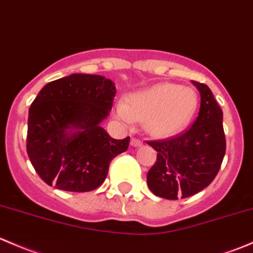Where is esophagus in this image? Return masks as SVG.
Wrapping results in <instances>:
<instances>
[{
	"label": "esophagus",
	"mask_w": 253,
	"mask_h": 253,
	"mask_svg": "<svg viewBox=\"0 0 253 253\" xmlns=\"http://www.w3.org/2000/svg\"><path fill=\"white\" fill-rule=\"evenodd\" d=\"M131 145L134 148H139L143 145V142L140 139H137V138H131Z\"/></svg>",
	"instance_id": "esophagus-1"
}]
</instances>
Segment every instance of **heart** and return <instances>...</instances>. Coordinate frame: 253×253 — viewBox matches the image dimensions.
<instances>
[{"mask_svg":"<svg viewBox=\"0 0 253 253\" xmlns=\"http://www.w3.org/2000/svg\"><path fill=\"white\" fill-rule=\"evenodd\" d=\"M198 103V94L189 87L158 84L131 93L126 102L118 103L116 114L127 125L143 122L145 131L154 137H169L190 124Z\"/></svg>","mask_w":253,"mask_h":253,"instance_id":"obj_1","label":"heart"}]
</instances>
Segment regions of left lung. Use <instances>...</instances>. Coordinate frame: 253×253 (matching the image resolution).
<instances>
[{
  "instance_id": "obj_1",
  "label": "left lung",
  "mask_w": 253,
  "mask_h": 253,
  "mask_svg": "<svg viewBox=\"0 0 253 253\" xmlns=\"http://www.w3.org/2000/svg\"><path fill=\"white\" fill-rule=\"evenodd\" d=\"M201 97L195 122L184 133L148 142L158 151L147 182L151 193L169 200L189 198L211 184L225 154L223 111L206 84L193 81Z\"/></svg>"
}]
</instances>
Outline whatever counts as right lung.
I'll return each mask as SVG.
<instances>
[{"instance_id": "add662e5", "label": "right lung", "mask_w": 253, "mask_h": 253, "mask_svg": "<svg viewBox=\"0 0 253 253\" xmlns=\"http://www.w3.org/2000/svg\"><path fill=\"white\" fill-rule=\"evenodd\" d=\"M116 87L100 75L73 74L47 84L29 109L26 150L44 183L65 191H91L105 180L111 160L129 137L114 139L102 127Z\"/></svg>"}]
</instances>
